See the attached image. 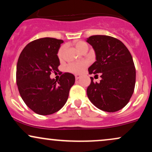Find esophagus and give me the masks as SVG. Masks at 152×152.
<instances>
[{
    "label": "esophagus",
    "instance_id": "1",
    "mask_svg": "<svg viewBox=\"0 0 152 152\" xmlns=\"http://www.w3.org/2000/svg\"><path fill=\"white\" fill-rule=\"evenodd\" d=\"M80 78H81V76H80L79 74H76V75H75V78H76V80L79 79Z\"/></svg>",
    "mask_w": 152,
    "mask_h": 152
}]
</instances>
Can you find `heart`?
Listing matches in <instances>:
<instances>
[{"instance_id":"obj_1","label":"heart","mask_w":152,"mask_h":152,"mask_svg":"<svg viewBox=\"0 0 152 152\" xmlns=\"http://www.w3.org/2000/svg\"><path fill=\"white\" fill-rule=\"evenodd\" d=\"M74 46L76 48L79 52L84 51V50H88V44L84 41H78L74 42ZM64 47L60 48V49L58 51V56L59 58H61L63 57V54H64ZM87 66V62L86 61H81L77 63H72V64H69L67 66V70L69 72L74 73V74H78V73L81 72L83 69H85Z\"/></svg>"}]
</instances>
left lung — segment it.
Listing matches in <instances>:
<instances>
[{"label": "left lung", "mask_w": 152, "mask_h": 152, "mask_svg": "<svg viewBox=\"0 0 152 152\" xmlns=\"http://www.w3.org/2000/svg\"><path fill=\"white\" fill-rule=\"evenodd\" d=\"M86 42L96 54V61L88 68V73L100 74L102 78L99 83H94L91 77L88 98L102 111H117L128 104L134 93L136 69L132 55L121 41L111 36H92Z\"/></svg>", "instance_id": "1"}]
</instances>
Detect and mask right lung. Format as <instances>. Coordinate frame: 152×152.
I'll use <instances>...</instances> for the list:
<instances>
[{"mask_svg": "<svg viewBox=\"0 0 152 152\" xmlns=\"http://www.w3.org/2000/svg\"><path fill=\"white\" fill-rule=\"evenodd\" d=\"M62 40L43 38L29 43L17 63L16 83L25 104L36 114L50 115L65 105L74 75L64 73L59 80L50 78L60 65L57 56Z\"/></svg>", "mask_w": 152, "mask_h": 152, "instance_id": "right-lung-1", "label": "right lung"}]
</instances>
